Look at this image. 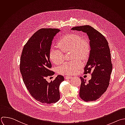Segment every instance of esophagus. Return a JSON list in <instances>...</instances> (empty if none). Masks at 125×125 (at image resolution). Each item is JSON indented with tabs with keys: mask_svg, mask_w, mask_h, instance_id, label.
<instances>
[{
	"mask_svg": "<svg viewBox=\"0 0 125 125\" xmlns=\"http://www.w3.org/2000/svg\"><path fill=\"white\" fill-rule=\"evenodd\" d=\"M72 77H73L72 76H70V75H67V76H66L65 77V79H70V78H71Z\"/></svg>",
	"mask_w": 125,
	"mask_h": 125,
	"instance_id": "1",
	"label": "esophagus"
}]
</instances>
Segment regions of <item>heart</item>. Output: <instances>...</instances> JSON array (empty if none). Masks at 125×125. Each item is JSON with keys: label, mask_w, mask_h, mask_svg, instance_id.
<instances>
[{"label": "heart", "mask_w": 125, "mask_h": 125, "mask_svg": "<svg viewBox=\"0 0 125 125\" xmlns=\"http://www.w3.org/2000/svg\"><path fill=\"white\" fill-rule=\"evenodd\" d=\"M57 45L61 51L52 47L50 49L49 53L51 60L56 65L61 64L64 60L62 51L64 52L72 51V57L73 59H84L88 55L90 50L89 41L75 33H69L64 36L59 40ZM81 65L78 60L66 62L59 67L58 72L63 74H74L80 69Z\"/></svg>", "instance_id": "heart-1"}]
</instances>
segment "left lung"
I'll list each match as a JSON object with an SVG mask.
<instances>
[{
	"label": "left lung",
	"mask_w": 125,
	"mask_h": 125,
	"mask_svg": "<svg viewBox=\"0 0 125 125\" xmlns=\"http://www.w3.org/2000/svg\"><path fill=\"white\" fill-rule=\"evenodd\" d=\"M71 30L82 31L88 37L90 51L84 73L92 71V77L86 82L80 77L79 96L85 102L96 101L106 91L109 84L112 64L108 42L104 35L90 25L75 26Z\"/></svg>",
	"instance_id": "left-lung-1"
}]
</instances>
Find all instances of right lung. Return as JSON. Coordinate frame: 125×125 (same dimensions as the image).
Segmentation results:
<instances>
[{"instance_id":"1","label":"right lung","mask_w":125,"mask_h":125,"mask_svg":"<svg viewBox=\"0 0 125 125\" xmlns=\"http://www.w3.org/2000/svg\"><path fill=\"white\" fill-rule=\"evenodd\" d=\"M60 31L56 28L39 29L28 40L22 50L20 71L23 82L31 95L42 103H55L60 98L59 88L64 76L58 75L50 83L46 80L54 73L50 70L49 53L54 37Z\"/></svg>"}]
</instances>
